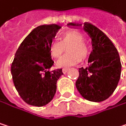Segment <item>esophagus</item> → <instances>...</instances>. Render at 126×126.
Segmentation results:
<instances>
[{
    "instance_id": "esophagus-1",
    "label": "esophagus",
    "mask_w": 126,
    "mask_h": 126,
    "mask_svg": "<svg viewBox=\"0 0 126 126\" xmlns=\"http://www.w3.org/2000/svg\"><path fill=\"white\" fill-rule=\"evenodd\" d=\"M68 70H69V68H67V67L63 68V73H66Z\"/></svg>"
}]
</instances>
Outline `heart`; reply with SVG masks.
Wrapping results in <instances>:
<instances>
[{
  "label": "heart",
  "instance_id": "heart-1",
  "mask_svg": "<svg viewBox=\"0 0 126 126\" xmlns=\"http://www.w3.org/2000/svg\"><path fill=\"white\" fill-rule=\"evenodd\" d=\"M60 39H51L48 42V51L54 58H57L66 50L68 53L62 56L57 62L60 67L75 65L80 62V59H85L90 54V46L84 39L81 31L78 29H69L60 34Z\"/></svg>",
  "mask_w": 126,
  "mask_h": 126
}]
</instances>
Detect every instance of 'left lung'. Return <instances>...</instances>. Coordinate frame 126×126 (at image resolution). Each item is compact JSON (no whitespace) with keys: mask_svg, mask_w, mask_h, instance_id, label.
<instances>
[{"mask_svg":"<svg viewBox=\"0 0 126 126\" xmlns=\"http://www.w3.org/2000/svg\"><path fill=\"white\" fill-rule=\"evenodd\" d=\"M71 27L82 24L69 23ZM83 29L92 39L93 51L87 68L78 69L79 76L75 86L85 99L99 102L109 98L117 87L122 65L117 49L111 40L98 28L85 22Z\"/></svg>","mask_w":126,"mask_h":126,"instance_id":"1","label":"left lung"}]
</instances>
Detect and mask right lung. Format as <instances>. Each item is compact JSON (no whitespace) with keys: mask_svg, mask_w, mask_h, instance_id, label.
I'll return each instance as SVG.
<instances>
[{"mask_svg":"<svg viewBox=\"0 0 126 126\" xmlns=\"http://www.w3.org/2000/svg\"><path fill=\"white\" fill-rule=\"evenodd\" d=\"M61 27L40 25L22 41L11 65V74L16 90L28 105H46L57 91V82L63 75L62 69L49 71L54 61L48 51V42Z\"/></svg>","mask_w":126,"mask_h":126,"instance_id":"right-lung-1","label":"right lung"}]
</instances>
